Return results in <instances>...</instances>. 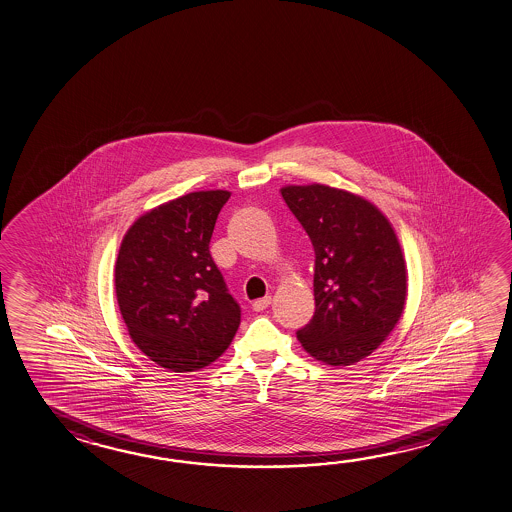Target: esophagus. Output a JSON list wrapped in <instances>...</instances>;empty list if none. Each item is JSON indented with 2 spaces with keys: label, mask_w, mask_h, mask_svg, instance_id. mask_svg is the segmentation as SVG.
Segmentation results:
<instances>
[{
  "label": "esophagus",
  "mask_w": 512,
  "mask_h": 512,
  "mask_svg": "<svg viewBox=\"0 0 512 512\" xmlns=\"http://www.w3.org/2000/svg\"><path fill=\"white\" fill-rule=\"evenodd\" d=\"M269 304H271V296H264V298H259V300H255V302L252 304L253 311L260 313V311H264L266 307H269Z\"/></svg>",
  "instance_id": "obj_1"
}]
</instances>
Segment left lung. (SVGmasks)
Here are the masks:
<instances>
[{
  "label": "left lung",
  "mask_w": 512,
  "mask_h": 512,
  "mask_svg": "<svg viewBox=\"0 0 512 512\" xmlns=\"http://www.w3.org/2000/svg\"><path fill=\"white\" fill-rule=\"evenodd\" d=\"M314 248V316L296 331L313 358L345 367L367 358L403 314L406 266L394 228L367 199L325 185L284 187Z\"/></svg>",
  "instance_id": "obj_1"
}]
</instances>
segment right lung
<instances>
[{
  "mask_svg": "<svg viewBox=\"0 0 512 512\" xmlns=\"http://www.w3.org/2000/svg\"><path fill=\"white\" fill-rule=\"evenodd\" d=\"M226 190L190 192L136 219L115 266L118 307L136 347L160 367L192 372L234 340L241 305L210 255Z\"/></svg>",
  "mask_w": 512,
  "mask_h": 512,
  "instance_id": "right-lung-1",
  "label": "right lung"
}]
</instances>
